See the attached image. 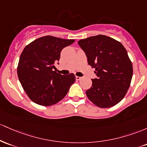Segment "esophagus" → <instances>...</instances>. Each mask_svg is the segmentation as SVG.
<instances>
[{
	"label": "esophagus",
	"mask_w": 147,
	"mask_h": 147,
	"mask_svg": "<svg viewBox=\"0 0 147 147\" xmlns=\"http://www.w3.org/2000/svg\"><path fill=\"white\" fill-rule=\"evenodd\" d=\"M82 78V77H80V76H76V80H80V79Z\"/></svg>",
	"instance_id": "obj_1"
}]
</instances>
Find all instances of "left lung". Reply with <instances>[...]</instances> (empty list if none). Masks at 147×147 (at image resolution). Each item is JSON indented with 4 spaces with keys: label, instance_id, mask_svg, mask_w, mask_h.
Listing matches in <instances>:
<instances>
[{
    "label": "left lung",
    "instance_id": "left-lung-1",
    "mask_svg": "<svg viewBox=\"0 0 147 147\" xmlns=\"http://www.w3.org/2000/svg\"><path fill=\"white\" fill-rule=\"evenodd\" d=\"M78 43L97 76L86 91L87 98L99 108L117 105L126 94L133 76V65L126 49L118 41L102 34Z\"/></svg>",
    "mask_w": 147,
    "mask_h": 147
}]
</instances>
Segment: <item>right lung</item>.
<instances>
[{
    "label": "right lung",
    "mask_w": 147,
    "mask_h": 147,
    "mask_svg": "<svg viewBox=\"0 0 147 147\" xmlns=\"http://www.w3.org/2000/svg\"><path fill=\"white\" fill-rule=\"evenodd\" d=\"M74 42L47 35L24 48L18 64V77L24 91L35 103L43 106L56 104L76 81L74 74L65 76L53 71L62 49Z\"/></svg>",
    "instance_id": "right-lung-1"
}]
</instances>
